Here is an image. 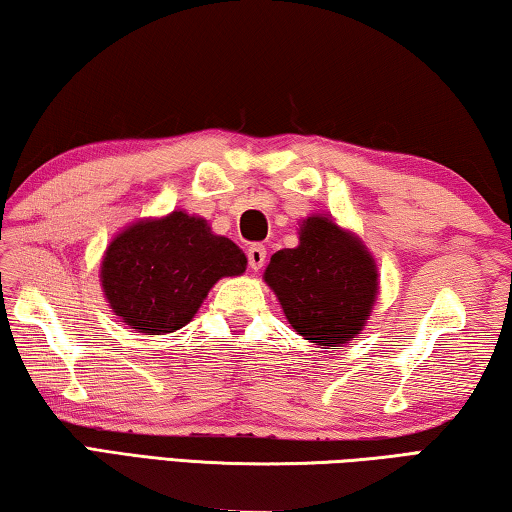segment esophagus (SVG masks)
Masks as SVG:
<instances>
[{
    "instance_id": "34e87169",
    "label": "esophagus",
    "mask_w": 512,
    "mask_h": 512,
    "mask_svg": "<svg viewBox=\"0 0 512 512\" xmlns=\"http://www.w3.org/2000/svg\"><path fill=\"white\" fill-rule=\"evenodd\" d=\"M266 262V248L262 244H253L248 248V266L253 268V271H259V268L264 266Z\"/></svg>"
}]
</instances>
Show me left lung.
Listing matches in <instances>:
<instances>
[{
	"mask_svg": "<svg viewBox=\"0 0 512 512\" xmlns=\"http://www.w3.org/2000/svg\"><path fill=\"white\" fill-rule=\"evenodd\" d=\"M264 282L291 327L327 350L357 339L379 289L377 264L366 246L320 214L302 221L296 248L271 257Z\"/></svg>",
	"mask_w": 512,
	"mask_h": 512,
	"instance_id": "1",
	"label": "left lung"
}]
</instances>
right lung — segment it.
Returning <instances> with one entry per match:
<instances>
[{
	"instance_id": "1",
	"label": "right lung",
	"mask_w": 512,
	"mask_h": 512,
	"mask_svg": "<svg viewBox=\"0 0 512 512\" xmlns=\"http://www.w3.org/2000/svg\"><path fill=\"white\" fill-rule=\"evenodd\" d=\"M246 255L212 235L201 216L171 212L137 221L110 241L101 287L115 316L142 334H169L194 318L221 277L246 271Z\"/></svg>"
}]
</instances>
